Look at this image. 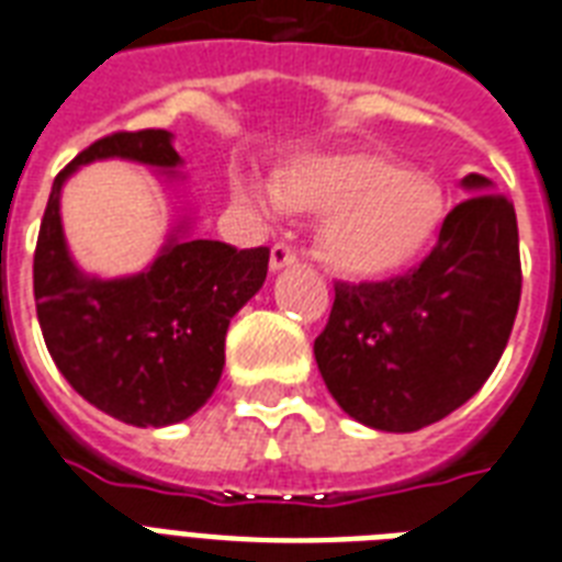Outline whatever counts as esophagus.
<instances>
[{"mask_svg": "<svg viewBox=\"0 0 562 562\" xmlns=\"http://www.w3.org/2000/svg\"><path fill=\"white\" fill-rule=\"evenodd\" d=\"M295 260H299V251H295L290 243H276V246H272V255H269V267L284 269L290 267V263H295Z\"/></svg>", "mask_w": 562, "mask_h": 562, "instance_id": "obj_1", "label": "esophagus"}]
</instances>
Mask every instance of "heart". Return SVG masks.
Segmentation results:
<instances>
[{
    "label": "heart",
    "mask_w": 562,
    "mask_h": 562,
    "mask_svg": "<svg viewBox=\"0 0 562 562\" xmlns=\"http://www.w3.org/2000/svg\"><path fill=\"white\" fill-rule=\"evenodd\" d=\"M255 202L246 181H234ZM286 211H328L319 232L322 260L342 276L372 278L411 263L437 234L446 204L430 178L407 172L381 151L304 158L276 176Z\"/></svg>",
    "instance_id": "1"
}]
</instances>
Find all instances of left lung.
Here are the masks:
<instances>
[{"label": "left lung", "instance_id": "8db88e82", "mask_svg": "<svg viewBox=\"0 0 562 562\" xmlns=\"http://www.w3.org/2000/svg\"><path fill=\"white\" fill-rule=\"evenodd\" d=\"M439 225L419 267L384 281H337L313 342L328 393L378 430H419L484 386L510 340L521 295L516 211L484 176Z\"/></svg>", "mask_w": 562, "mask_h": 562}]
</instances>
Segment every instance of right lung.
Wrapping results in <instances>:
<instances>
[{"instance_id":"add662e5","label":"right lung","mask_w":562,"mask_h":562,"mask_svg":"<svg viewBox=\"0 0 562 562\" xmlns=\"http://www.w3.org/2000/svg\"><path fill=\"white\" fill-rule=\"evenodd\" d=\"M128 158L176 167L164 128L114 132L60 169L34 249V302L55 367L108 416L164 428L193 416L220 384L228 322L267 281L269 249L220 240H169L146 272L120 281L85 278L60 228V187L76 167Z\"/></svg>"}]
</instances>
